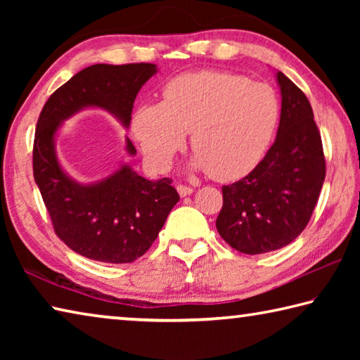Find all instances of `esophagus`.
<instances>
[{
	"label": "esophagus",
	"mask_w": 360,
	"mask_h": 360,
	"mask_svg": "<svg viewBox=\"0 0 360 360\" xmlns=\"http://www.w3.org/2000/svg\"><path fill=\"white\" fill-rule=\"evenodd\" d=\"M176 188H178L181 197H187V195H191L193 192L192 187H187V186H182V184H178V187H176Z\"/></svg>",
	"instance_id": "34e87169"
}]
</instances>
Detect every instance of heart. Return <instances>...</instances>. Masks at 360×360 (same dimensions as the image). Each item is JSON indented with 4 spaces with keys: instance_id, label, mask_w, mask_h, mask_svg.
Here are the masks:
<instances>
[{
    "instance_id": "heart-1",
    "label": "heart",
    "mask_w": 360,
    "mask_h": 360,
    "mask_svg": "<svg viewBox=\"0 0 360 360\" xmlns=\"http://www.w3.org/2000/svg\"><path fill=\"white\" fill-rule=\"evenodd\" d=\"M279 117L281 101L271 85L233 72L200 71L169 81L162 103L139 106L131 129L160 172L191 133L193 167L208 169L212 179L235 181L264 160Z\"/></svg>"
}]
</instances>
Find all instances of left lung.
<instances>
[{
    "mask_svg": "<svg viewBox=\"0 0 360 360\" xmlns=\"http://www.w3.org/2000/svg\"><path fill=\"white\" fill-rule=\"evenodd\" d=\"M276 79L283 100L275 143L254 172L222 187L216 227L243 254L271 252L294 241L311 219L326 178L311 105L281 71Z\"/></svg>",
    "mask_w": 360,
    "mask_h": 360,
    "instance_id": "left-lung-1",
    "label": "left lung"
}]
</instances>
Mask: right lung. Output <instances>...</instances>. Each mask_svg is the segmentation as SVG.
Segmentation results:
<instances>
[{"label":"right lung","instance_id":"add662e5","mask_svg":"<svg viewBox=\"0 0 360 360\" xmlns=\"http://www.w3.org/2000/svg\"><path fill=\"white\" fill-rule=\"evenodd\" d=\"M157 65H92L57 89L39 114L33 144V174L60 240L84 257L130 264L148 251L179 202L172 179L149 181L122 165L95 184H79L63 172L56 133L63 120L96 106L115 115L125 129L133 103ZM127 152L136 154L127 138Z\"/></svg>","mask_w":360,"mask_h":360}]
</instances>
